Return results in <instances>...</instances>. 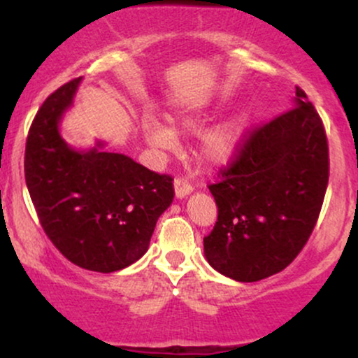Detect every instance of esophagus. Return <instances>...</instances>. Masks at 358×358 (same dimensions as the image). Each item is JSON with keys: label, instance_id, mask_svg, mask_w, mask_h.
Masks as SVG:
<instances>
[{"label": "esophagus", "instance_id": "1", "mask_svg": "<svg viewBox=\"0 0 358 358\" xmlns=\"http://www.w3.org/2000/svg\"><path fill=\"white\" fill-rule=\"evenodd\" d=\"M193 192V185L188 182L187 178H183V176H176L175 178V193L178 199H183L185 195H188V193Z\"/></svg>", "mask_w": 358, "mask_h": 358}]
</instances>
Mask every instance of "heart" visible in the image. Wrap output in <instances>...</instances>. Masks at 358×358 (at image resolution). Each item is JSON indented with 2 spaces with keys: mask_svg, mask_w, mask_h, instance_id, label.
Segmentation results:
<instances>
[{
  "mask_svg": "<svg viewBox=\"0 0 358 358\" xmlns=\"http://www.w3.org/2000/svg\"><path fill=\"white\" fill-rule=\"evenodd\" d=\"M171 124L185 131H196L200 122L195 116H180L171 117ZM145 134L148 141L159 150H173L176 145V138L170 127L159 124L156 121L145 122ZM242 134V121L241 119H232V121L222 122L220 126L213 127L210 133L203 138L202 146H200V156L203 162L210 165H224L236 153L239 146V139Z\"/></svg>",
  "mask_w": 358,
  "mask_h": 358,
  "instance_id": "heart-1",
  "label": "heart"
}]
</instances>
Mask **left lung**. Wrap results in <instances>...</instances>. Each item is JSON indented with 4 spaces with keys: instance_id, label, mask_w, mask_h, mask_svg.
Returning <instances> with one entry per match:
<instances>
[{
    "instance_id": "left-lung-1",
    "label": "left lung",
    "mask_w": 358,
    "mask_h": 358,
    "mask_svg": "<svg viewBox=\"0 0 358 358\" xmlns=\"http://www.w3.org/2000/svg\"><path fill=\"white\" fill-rule=\"evenodd\" d=\"M328 175L327 131L296 85L294 108L242 133L208 185L217 203V222L203 237L212 268L242 282L287 268L313 232Z\"/></svg>"
}]
</instances>
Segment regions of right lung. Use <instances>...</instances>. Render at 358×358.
Masks as SVG:
<instances>
[{
	"mask_svg": "<svg viewBox=\"0 0 358 358\" xmlns=\"http://www.w3.org/2000/svg\"><path fill=\"white\" fill-rule=\"evenodd\" d=\"M79 79L45 99L24 146V180L52 244L82 269L114 273L148 250L159 215L173 202V178L129 156L79 153L59 134Z\"/></svg>",
	"mask_w": 358,
	"mask_h": 358,
	"instance_id": "1",
	"label": "right lung"
}]
</instances>
